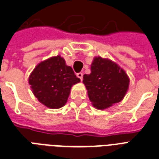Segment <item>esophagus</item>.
I'll return each mask as SVG.
<instances>
[{"instance_id": "1", "label": "esophagus", "mask_w": 159, "mask_h": 159, "mask_svg": "<svg viewBox=\"0 0 159 159\" xmlns=\"http://www.w3.org/2000/svg\"><path fill=\"white\" fill-rule=\"evenodd\" d=\"M77 77H78L79 79H80V80H83V75H84V74H83L82 72H79V73H77Z\"/></svg>"}]
</instances>
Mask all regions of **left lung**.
<instances>
[{"mask_svg": "<svg viewBox=\"0 0 159 159\" xmlns=\"http://www.w3.org/2000/svg\"><path fill=\"white\" fill-rule=\"evenodd\" d=\"M91 100L101 106L117 102L128 90L129 79L124 70L108 59L95 57L91 74L84 75Z\"/></svg>", "mask_w": 159, "mask_h": 159, "instance_id": "8db88e82", "label": "left lung"}]
</instances>
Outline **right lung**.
I'll return each instance as SVG.
<instances>
[{
    "mask_svg": "<svg viewBox=\"0 0 159 159\" xmlns=\"http://www.w3.org/2000/svg\"><path fill=\"white\" fill-rule=\"evenodd\" d=\"M70 66L60 56L40 62L29 77V84L35 96L47 106L57 108L65 104L73 84L79 83Z\"/></svg>",
    "mask_w": 159,
    "mask_h": 159,
    "instance_id": "1",
    "label": "right lung"
}]
</instances>
